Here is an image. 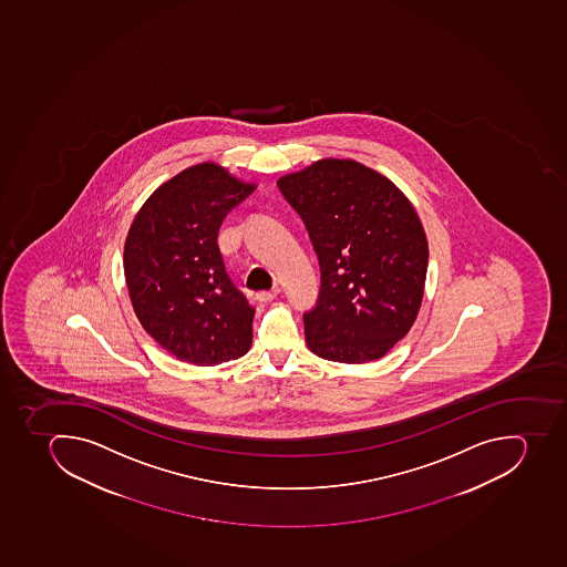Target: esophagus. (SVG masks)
Listing matches in <instances>:
<instances>
[{
    "label": "esophagus",
    "mask_w": 567,
    "mask_h": 567,
    "mask_svg": "<svg viewBox=\"0 0 567 567\" xmlns=\"http://www.w3.org/2000/svg\"><path fill=\"white\" fill-rule=\"evenodd\" d=\"M280 295V287H272L271 290H260L257 295L258 301H271Z\"/></svg>",
    "instance_id": "obj_1"
}]
</instances>
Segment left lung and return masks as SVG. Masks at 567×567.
<instances>
[{
    "label": "left lung",
    "instance_id": "obj_1",
    "mask_svg": "<svg viewBox=\"0 0 567 567\" xmlns=\"http://www.w3.org/2000/svg\"><path fill=\"white\" fill-rule=\"evenodd\" d=\"M318 255L321 286L303 315L310 352L329 361L384 358L410 332L427 272V238L388 177L352 159H323L281 177Z\"/></svg>",
    "mask_w": 567,
    "mask_h": 567
}]
</instances>
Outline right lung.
Masks as SVG:
<instances>
[{
	"label": "right lung",
	"instance_id": "add662e5",
	"mask_svg": "<svg viewBox=\"0 0 567 567\" xmlns=\"http://www.w3.org/2000/svg\"><path fill=\"white\" fill-rule=\"evenodd\" d=\"M255 190L200 163L159 186L134 217L124 249L134 312L179 361L214 367L248 352L252 316L220 255V224Z\"/></svg>",
	"mask_w": 567,
	"mask_h": 567
}]
</instances>
